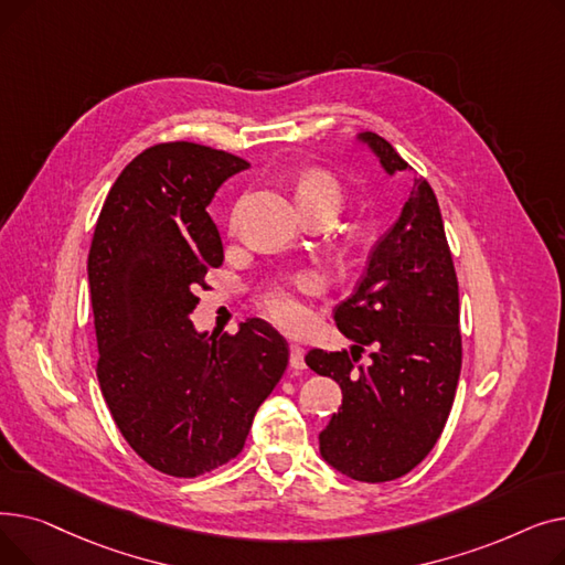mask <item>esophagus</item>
Segmentation results:
<instances>
[{"instance_id": "34e87169", "label": "esophagus", "mask_w": 565, "mask_h": 565, "mask_svg": "<svg viewBox=\"0 0 565 565\" xmlns=\"http://www.w3.org/2000/svg\"><path fill=\"white\" fill-rule=\"evenodd\" d=\"M290 366L295 371H302L307 366L305 364V348L298 343H290Z\"/></svg>"}]
</instances>
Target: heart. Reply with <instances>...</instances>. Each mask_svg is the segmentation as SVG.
I'll return each instance as SVG.
<instances>
[{"label": "heart", "instance_id": "heart-1", "mask_svg": "<svg viewBox=\"0 0 565 565\" xmlns=\"http://www.w3.org/2000/svg\"><path fill=\"white\" fill-rule=\"evenodd\" d=\"M298 199H300V205L322 203V205L334 207L339 213L343 190L334 175L324 171H311L302 175V181L298 185ZM316 290H318V279L309 273H302L298 277H292L290 281H275L267 286L260 295V305L267 311V316H270L277 324H281V328L300 330L309 320V311L300 298V292H316Z\"/></svg>", "mask_w": 565, "mask_h": 565}]
</instances>
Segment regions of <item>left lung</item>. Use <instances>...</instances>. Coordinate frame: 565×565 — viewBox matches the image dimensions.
<instances>
[{"instance_id": "8db88e82", "label": "left lung", "mask_w": 565, "mask_h": 565, "mask_svg": "<svg viewBox=\"0 0 565 565\" xmlns=\"http://www.w3.org/2000/svg\"><path fill=\"white\" fill-rule=\"evenodd\" d=\"M387 173L405 171L396 148L362 132ZM350 350L313 348L305 362L339 382L343 403L320 433V456L345 477L384 483L405 477L435 447L462 366L458 277L428 181H414L396 224L380 237L366 273L334 309ZM372 360L362 365L361 352Z\"/></svg>"}]
</instances>
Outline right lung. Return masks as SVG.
<instances>
[{"mask_svg":"<svg viewBox=\"0 0 565 565\" xmlns=\"http://www.w3.org/2000/svg\"><path fill=\"white\" fill-rule=\"evenodd\" d=\"M247 167L192 141L146 148L111 185L88 252L103 398L132 451L175 479L241 454L288 366L286 339L260 318L222 337L190 320L224 260L205 207Z\"/></svg>","mask_w":565,"mask_h":565,"instance_id":"1","label":"right lung"}]
</instances>
